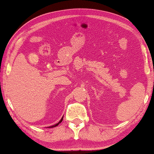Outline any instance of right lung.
I'll use <instances>...</instances> for the list:
<instances>
[{
    "label": "right lung",
    "mask_w": 154,
    "mask_h": 154,
    "mask_svg": "<svg viewBox=\"0 0 154 154\" xmlns=\"http://www.w3.org/2000/svg\"><path fill=\"white\" fill-rule=\"evenodd\" d=\"M63 117L62 118H61V119H60V121H59L58 122V123L57 124H56V125H53V126H51V127H49V128H52V127H56V126H58V125H59V124H60V122H62L63 121Z\"/></svg>",
    "instance_id": "right-lung-1"
}]
</instances>
